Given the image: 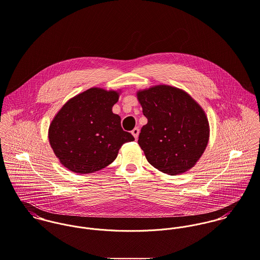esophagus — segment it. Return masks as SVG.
<instances>
[{
	"instance_id": "obj_1",
	"label": "esophagus",
	"mask_w": 260,
	"mask_h": 260,
	"mask_svg": "<svg viewBox=\"0 0 260 260\" xmlns=\"http://www.w3.org/2000/svg\"><path fill=\"white\" fill-rule=\"evenodd\" d=\"M132 134H133V136L135 137V139L137 140L138 137H139V134H140V128H139V127H135V128L132 131Z\"/></svg>"
}]
</instances>
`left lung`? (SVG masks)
I'll return each mask as SVG.
<instances>
[{"label": "left lung", "instance_id": "obj_1", "mask_svg": "<svg viewBox=\"0 0 260 260\" xmlns=\"http://www.w3.org/2000/svg\"><path fill=\"white\" fill-rule=\"evenodd\" d=\"M148 118L139 136V145L148 161L168 175L191 169L204 153L209 124L204 110L188 93L169 85L138 92Z\"/></svg>", "mask_w": 260, "mask_h": 260}]
</instances>
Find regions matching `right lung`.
Instances as JSON below:
<instances>
[{
    "instance_id": "1",
    "label": "right lung",
    "mask_w": 260,
    "mask_h": 260,
    "mask_svg": "<svg viewBox=\"0 0 260 260\" xmlns=\"http://www.w3.org/2000/svg\"><path fill=\"white\" fill-rule=\"evenodd\" d=\"M116 91L90 88L63 105L49 127V142L60 162L77 174H90L111 164L125 143L135 141L111 110Z\"/></svg>"
}]
</instances>
